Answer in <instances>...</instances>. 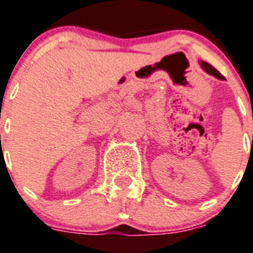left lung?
Returning a JSON list of instances; mask_svg holds the SVG:
<instances>
[{"instance_id":"1","label":"left lung","mask_w":253,"mask_h":253,"mask_svg":"<svg viewBox=\"0 0 253 253\" xmlns=\"http://www.w3.org/2000/svg\"><path fill=\"white\" fill-rule=\"evenodd\" d=\"M201 67H203L204 69H205L206 72H208L209 74H211V76H213L215 77V78H218V79H225V77L222 76V74L220 73V72L217 71V69L216 68H213L212 66H211V64H209V63H206V62H201Z\"/></svg>"}]
</instances>
